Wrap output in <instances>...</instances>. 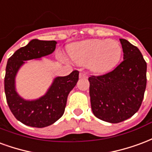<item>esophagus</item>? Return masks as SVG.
I'll list each match as a JSON object with an SVG mask.
<instances>
[{
	"instance_id": "1",
	"label": "esophagus",
	"mask_w": 152,
	"mask_h": 152,
	"mask_svg": "<svg viewBox=\"0 0 152 152\" xmlns=\"http://www.w3.org/2000/svg\"><path fill=\"white\" fill-rule=\"evenodd\" d=\"M79 77H80V78L87 77V74L84 73V72H80V74H79Z\"/></svg>"
}]
</instances>
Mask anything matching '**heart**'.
<instances>
[{"label":"heart","mask_w":152,"mask_h":152,"mask_svg":"<svg viewBox=\"0 0 152 152\" xmlns=\"http://www.w3.org/2000/svg\"><path fill=\"white\" fill-rule=\"evenodd\" d=\"M68 52L75 63L87 64L90 70L102 74L118 64L122 48L119 42L114 39H91L73 44Z\"/></svg>","instance_id":"1"}]
</instances>
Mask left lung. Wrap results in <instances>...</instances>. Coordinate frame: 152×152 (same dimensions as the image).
Instances as JSON below:
<instances>
[{
	"label": "left lung",
	"instance_id": "obj_1",
	"mask_svg": "<svg viewBox=\"0 0 152 152\" xmlns=\"http://www.w3.org/2000/svg\"><path fill=\"white\" fill-rule=\"evenodd\" d=\"M123 61L113 70L100 76H91V104L100 120L119 123L138 111L147 86V62L138 48L120 39Z\"/></svg>",
	"mask_w": 152,
	"mask_h": 152
}]
</instances>
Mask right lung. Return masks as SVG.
<instances>
[{
	"instance_id": "add662e5",
	"label": "right lung",
	"mask_w": 152,
	"mask_h": 152,
	"mask_svg": "<svg viewBox=\"0 0 152 152\" xmlns=\"http://www.w3.org/2000/svg\"><path fill=\"white\" fill-rule=\"evenodd\" d=\"M55 40L32 39L18 49L8 60L5 76V93L9 108L15 118L24 125L43 128L56 122L65 112L69 93L78 81L79 72L74 70L65 77H57L47 93L35 100H26L15 90V77L24 61L37 59L53 53Z\"/></svg>"
}]
</instances>
